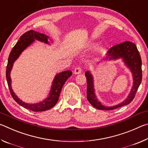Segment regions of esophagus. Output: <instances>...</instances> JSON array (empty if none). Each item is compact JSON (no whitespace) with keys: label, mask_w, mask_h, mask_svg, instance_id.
<instances>
[{"label":"esophagus","mask_w":148,"mask_h":148,"mask_svg":"<svg viewBox=\"0 0 148 148\" xmlns=\"http://www.w3.org/2000/svg\"><path fill=\"white\" fill-rule=\"evenodd\" d=\"M82 71V69L81 66H77V67H76V68H75V69H74V74H77L81 73Z\"/></svg>","instance_id":"obj_1"}]
</instances>
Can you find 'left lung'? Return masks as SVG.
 <instances>
[{
    "label": "left lung",
    "instance_id": "left-lung-1",
    "mask_svg": "<svg viewBox=\"0 0 148 148\" xmlns=\"http://www.w3.org/2000/svg\"><path fill=\"white\" fill-rule=\"evenodd\" d=\"M107 58L109 59H116L123 58L125 63L129 67L133 75L134 84L132 86L131 93L129 94L127 99L121 104L112 107H106L102 105L95 96L93 88V80L91 73L89 72H86L85 75L87 79V99L92 106L96 108L102 110H110L116 109L119 107L129 104L134 99L135 95L138 89L141 84L142 79V60L141 57L138 52L137 47L134 43L130 41H125L122 43L117 44L112 46L108 50Z\"/></svg>",
    "mask_w": 148,
    "mask_h": 148
}]
</instances>
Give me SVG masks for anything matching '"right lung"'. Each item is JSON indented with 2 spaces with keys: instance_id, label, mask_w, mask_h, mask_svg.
I'll return each instance as SVG.
<instances>
[{
  "instance_id": "right-lung-1",
  "label": "right lung",
  "mask_w": 148,
  "mask_h": 148,
  "mask_svg": "<svg viewBox=\"0 0 148 148\" xmlns=\"http://www.w3.org/2000/svg\"><path fill=\"white\" fill-rule=\"evenodd\" d=\"M47 38H49V37L46 36L45 34H41L40 32H36L33 31V30H30V31L25 32L23 34L21 35L18 42H17L16 44L12 48L10 53L9 55L8 64H7L6 66V76L7 83H8V86L12 98L14 99V101L17 103H18L21 106L25 108L36 112L46 111L47 110L51 109V108H53L57 104L60 93H61L62 87L65 82H66L67 79L70 77V76H72V72L71 71H66L62 72L61 73H59V74H57L53 80L51 89L49 92V96L46 100H44V101L40 102V103L34 104L25 103V102H22L21 100H19L18 97L14 94V91L12 89L11 79L10 76V71L12 66H13L14 62L16 61L21 52L27 46H29L30 44L32 43L35 39L44 42L45 43H48Z\"/></svg>"
}]
</instances>
